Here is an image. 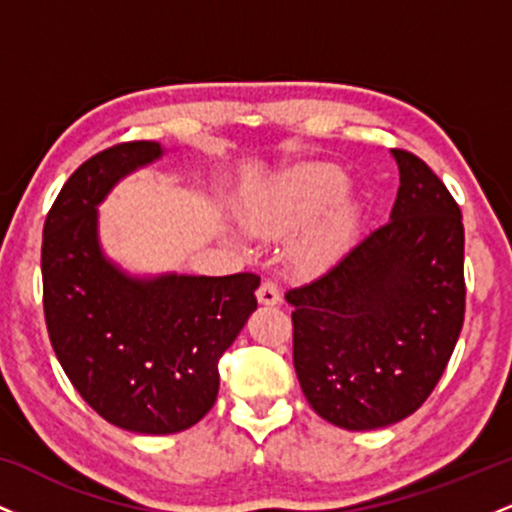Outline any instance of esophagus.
<instances>
[{
	"mask_svg": "<svg viewBox=\"0 0 512 512\" xmlns=\"http://www.w3.org/2000/svg\"><path fill=\"white\" fill-rule=\"evenodd\" d=\"M257 298H260L262 305H279L281 303V293H279V284L272 279H264L257 289Z\"/></svg>",
	"mask_w": 512,
	"mask_h": 512,
	"instance_id": "esophagus-1",
	"label": "esophagus"
}]
</instances>
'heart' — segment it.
Returning a JSON list of instances; mask_svg holds the SVG:
<instances>
[{
  "mask_svg": "<svg viewBox=\"0 0 512 512\" xmlns=\"http://www.w3.org/2000/svg\"><path fill=\"white\" fill-rule=\"evenodd\" d=\"M349 190V178L332 163H303L289 170L262 202V223L272 231H289L313 221L330 209ZM356 231V209L351 204H337L313 228L303 245L305 260L325 264L342 252Z\"/></svg>",
  "mask_w": 512,
  "mask_h": 512,
  "instance_id": "heart-1",
  "label": "heart"
}]
</instances>
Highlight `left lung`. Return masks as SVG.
<instances>
[{
    "mask_svg": "<svg viewBox=\"0 0 512 512\" xmlns=\"http://www.w3.org/2000/svg\"><path fill=\"white\" fill-rule=\"evenodd\" d=\"M392 154L399 190L390 221L286 291L303 395L349 431L414 414L448 368L464 322L462 211L419 156Z\"/></svg>",
    "mask_w": 512,
    "mask_h": 512,
    "instance_id": "left-lung-1",
    "label": "left lung"
}]
</instances>
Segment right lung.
Instances as JSON below:
<instances>
[{
	"instance_id": "right-lung-1",
	"label": "right lung",
	"mask_w": 512,
	"mask_h": 512,
	"mask_svg": "<svg viewBox=\"0 0 512 512\" xmlns=\"http://www.w3.org/2000/svg\"><path fill=\"white\" fill-rule=\"evenodd\" d=\"M161 156L156 142L98 151L69 175L43 228V310L74 390L105 421L134 433L195 426L219 395V361L257 308L260 276L139 281L105 262L96 204L129 170Z\"/></svg>"
}]
</instances>
